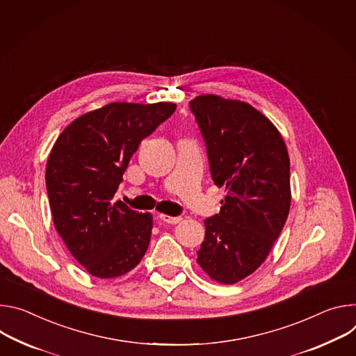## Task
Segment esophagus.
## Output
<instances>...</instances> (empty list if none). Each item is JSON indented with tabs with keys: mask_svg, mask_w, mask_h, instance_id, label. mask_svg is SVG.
<instances>
[{
	"mask_svg": "<svg viewBox=\"0 0 356 356\" xmlns=\"http://www.w3.org/2000/svg\"><path fill=\"white\" fill-rule=\"evenodd\" d=\"M158 218H160L163 222L171 223V225H175V223L181 222V216H168L165 213H160V215H158Z\"/></svg>",
	"mask_w": 356,
	"mask_h": 356,
	"instance_id": "34e87169",
	"label": "esophagus"
}]
</instances>
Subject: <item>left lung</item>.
<instances>
[{
    "label": "left lung",
    "mask_w": 356,
    "mask_h": 356,
    "mask_svg": "<svg viewBox=\"0 0 356 356\" xmlns=\"http://www.w3.org/2000/svg\"><path fill=\"white\" fill-rule=\"evenodd\" d=\"M189 108L207 144L212 179L226 189L220 212L205 219L196 261L212 280L234 284L261 266L287 220V147L268 118L245 102L204 95Z\"/></svg>",
    "instance_id": "1"
}]
</instances>
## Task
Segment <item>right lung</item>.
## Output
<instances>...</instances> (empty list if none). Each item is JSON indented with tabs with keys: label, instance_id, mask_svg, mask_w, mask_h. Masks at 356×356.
<instances>
[{
	"label": "right lung",
	"instance_id": "1",
	"mask_svg": "<svg viewBox=\"0 0 356 356\" xmlns=\"http://www.w3.org/2000/svg\"><path fill=\"white\" fill-rule=\"evenodd\" d=\"M174 103H110L72 122L47 164L55 229L92 275L113 279L145 254L151 213H138L114 193L140 143L175 111Z\"/></svg>",
	"mask_w": 356,
	"mask_h": 356
}]
</instances>
